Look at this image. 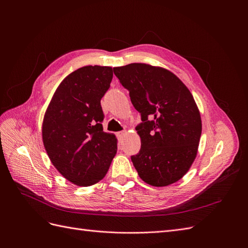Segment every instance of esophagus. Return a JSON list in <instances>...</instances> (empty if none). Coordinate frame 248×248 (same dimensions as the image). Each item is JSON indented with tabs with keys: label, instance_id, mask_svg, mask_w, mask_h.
I'll list each match as a JSON object with an SVG mask.
<instances>
[{
	"label": "esophagus",
	"instance_id": "obj_1",
	"mask_svg": "<svg viewBox=\"0 0 248 248\" xmlns=\"http://www.w3.org/2000/svg\"><path fill=\"white\" fill-rule=\"evenodd\" d=\"M125 135H126V132H125V131H124V132H120V133H117V134H116L117 139H119V140H120V141L124 140V136H125Z\"/></svg>",
	"mask_w": 248,
	"mask_h": 248
}]
</instances>
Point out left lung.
<instances>
[{
  "label": "left lung",
  "mask_w": 248,
  "mask_h": 248,
  "mask_svg": "<svg viewBox=\"0 0 248 248\" xmlns=\"http://www.w3.org/2000/svg\"><path fill=\"white\" fill-rule=\"evenodd\" d=\"M113 72L141 116L136 127L141 146L132 155L140 178L155 187L176 183L196 158L202 132L192 93L173 72L150 64L131 63Z\"/></svg>",
  "instance_id": "obj_1"
}]
</instances>
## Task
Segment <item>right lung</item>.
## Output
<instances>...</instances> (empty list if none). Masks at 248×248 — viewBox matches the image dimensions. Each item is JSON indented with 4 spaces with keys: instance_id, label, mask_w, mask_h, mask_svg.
Instances as JSON below:
<instances>
[{
    "instance_id": "obj_1",
    "label": "right lung",
    "mask_w": 248,
    "mask_h": 248,
    "mask_svg": "<svg viewBox=\"0 0 248 248\" xmlns=\"http://www.w3.org/2000/svg\"><path fill=\"white\" fill-rule=\"evenodd\" d=\"M112 76L111 67L98 65L73 71L59 84L44 114L42 139L48 157L76 186L98 183L116 154L115 136L103 132L100 106Z\"/></svg>"
}]
</instances>
